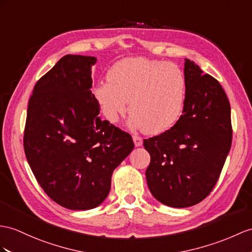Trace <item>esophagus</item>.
I'll return each instance as SVG.
<instances>
[{"instance_id": "1", "label": "esophagus", "mask_w": 252, "mask_h": 252, "mask_svg": "<svg viewBox=\"0 0 252 252\" xmlns=\"http://www.w3.org/2000/svg\"><path fill=\"white\" fill-rule=\"evenodd\" d=\"M132 140H133V143H134V146L136 147H139L143 144V139L141 137H138V136H133L132 137Z\"/></svg>"}]
</instances>
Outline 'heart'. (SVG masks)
<instances>
[{"mask_svg":"<svg viewBox=\"0 0 252 252\" xmlns=\"http://www.w3.org/2000/svg\"><path fill=\"white\" fill-rule=\"evenodd\" d=\"M109 81L97 85L94 94L103 116L118 122L128 108V126L158 134L181 119L186 101L187 83L179 66L162 61L131 58L110 69Z\"/></svg>","mask_w":252,"mask_h":252,"instance_id":"b5f03b06","label":"heart"}]
</instances>
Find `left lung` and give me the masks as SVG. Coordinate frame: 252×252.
<instances>
[{"instance_id":"obj_1","label":"left lung","mask_w":252,"mask_h":252,"mask_svg":"<svg viewBox=\"0 0 252 252\" xmlns=\"http://www.w3.org/2000/svg\"><path fill=\"white\" fill-rule=\"evenodd\" d=\"M187 93L176 124L143 141L150 153L146 182L151 193L171 207L198 204L211 193L232 143L231 108L216 79L185 59Z\"/></svg>"}]
</instances>
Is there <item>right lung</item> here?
<instances>
[{"mask_svg":"<svg viewBox=\"0 0 252 252\" xmlns=\"http://www.w3.org/2000/svg\"><path fill=\"white\" fill-rule=\"evenodd\" d=\"M94 57L67 54L35 84L23 145L40 187L72 211L100 205L114 169L130 154V134L103 121L92 94Z\"/></svg>","mask_w":252,"mask_h":252,"instance_id":"add662e5","label":"right lung"}]
</instances>
